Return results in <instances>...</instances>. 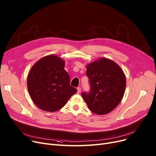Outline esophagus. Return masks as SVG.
I'll return each instance as SVG.
<instances>
[{"mask_svg": "<svg viewBox=\"0 0 156 156\" xmlns=\"http://www.w3.org/2000/svg\"><path fill=\"white\" fill-rule=\"evenodd\" d=\"M81 87H78V88H77V93H78V94H80V93L81 92Z\"/></svg>", "mask_w": 156, "mask_h": 156, "instance_id": "obj_1", "label": "esophagus"}]
</instances>
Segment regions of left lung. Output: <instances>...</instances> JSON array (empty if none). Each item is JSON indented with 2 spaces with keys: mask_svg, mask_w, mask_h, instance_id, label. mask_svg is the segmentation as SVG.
<instances>
[{
  "mask_svg": "<svg viewBox=\"0 0 156 156\" xmlns=\"http://www.w3.org/2000/svg\"><path fill=\"white\" fill-rule=\"evenodd\" d=\"M86 74L90 90L81 95L88 109L98 115L115 109L126 88V78L121 68L114 61L101 58L88 65Z\"/></svg>",
  "mask_w": 156,
  "mask_h": 156,
  "instance_id": "left-lung-1",
  "label": "left lung"
}]
</instances>
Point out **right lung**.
Instances as JSON below:
<instances>
[{
    "label": "right lung",
    "instance_id": "add662e5",
    "mask_svg": "<svg viewBox=\"0 0 156 156\" xmlns=\"http://www.w3.org/2000/svg\"><path fill=\"white\" fill-rule=\"evenodd\" d=\"M64 61L55 55L45 56L37 62L28 74V90L31 99L40 109L54 112L66 104L77 92L70 85V78Z\"/></svg>",
    "mask_w": 156,
    "mask_h": 156
}]
</instances>
